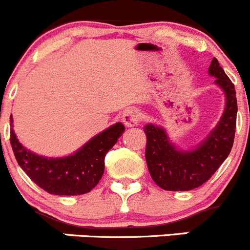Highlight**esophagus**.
Wrapping results in <instances>:
<instances>
[{
	"mask_svg": "<svg viewBox=\"0 0 250 250\" xmlns=\"http://www.w3.org/2000/svg\"><path fill=\"white\" fill-rule=\"evenodd\" d=\"M141 118H142V114L137 108H128L123 115V122L126 126L131 127V126L137 125L141 122Z\"/></svg>",
	"mask_w": 250,
	"mask_h": 250,
	"instance_id": "obj_1",
	"label": "esophagus"
}]
</instances>
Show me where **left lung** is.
<instances>
[{
	"instance_id": "left-lung-1",
	"label": "left lung",
	"mask_w": 250,
	"mask_h": 250,
	"mask_svg": "<svg viewBox=\"0 0 250 250\" xmlns=\"http://www.w3.org/2000/svg\"><path fill=\"white\" fill-rule=\"evenodd\" d=\"M208 71L224 91L226 105L217 125L194 149H177L164 128L154 124L145 126L148 170L153 181L165 191H189L206 184L229 157L233 146L237 119L234 85L216 58H212Z\"/></svg>"
}]
</instances>
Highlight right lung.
Returning a JSON list of instances; mask_svg holds the SVG:
<instances>
[{
  "label": "right lung",
  "instance_id": "obj_1",
  "mask_svg": "<svg viewBox=\"0 0 250 250\" xmlns=\"http://www.w3.org/2000/svg\"><path fill=\"white\" fill-rule=\"evenodd\" d=\"M124 131L125 126L117 123L91 138L74 154L63 158H46L30 152L19 142L13 128L11 145L19 167L39 187L57 196H78L97 186L104 172L105 154Z\"/></svg>",
  "mask_w": 250,
  "mask_h": 250
}]
</instances>
